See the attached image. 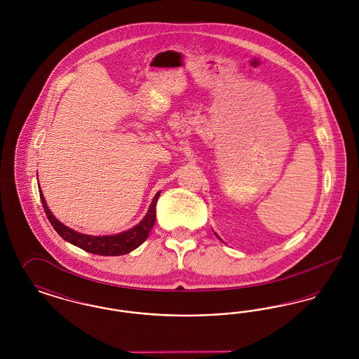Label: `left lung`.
I'll return each instance as SVG.
<instances>
[{
  "mask_svg": "<svg viewBox=\"0 0 359 359\" xmlns=\"http://www.w3.org/2000/svg\"><path fill=\"white\" fill-rule=\"evenodd\" d=\"M215 236H217V237H218V234H217V233H215ZM218 238H219V237H218ZM221 239V238H219ZM221 241H222V239H221Z\"/></svg>",
  "mask_w": 359,
  "mask_h": 359,
  "instance_id": "1",
  "label": "left lung"
}]
</instances>
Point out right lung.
<instances>
[{"mask_svg": "<svg viewBox=\"0 0 359 359\" xmlns=\"http://www.w3.org/2000/svg\"><path fill=\"white\" fill-rule=\"evenodd\" d=\"M39 192H40V199L44 207V211L48 217V221L51 222L53 229L57 231V234L62 238L93 255L122 256L133 252L142 242H145V239L148 238L156 222V203L161 191H158L154 195L152 203L149 205V210L147 211L145 217L140 221L138 224L114 236H88V234H82L69 229V226L63 224L59 219L55 218V215L52 214L51 210L48 208L47 202L44 199L43 191L39 189Z\"/></svg>", "mask_w": 359, "mask_h": 359, "instance_id": "obj_1", "label": "right lung"}]
</instances>
